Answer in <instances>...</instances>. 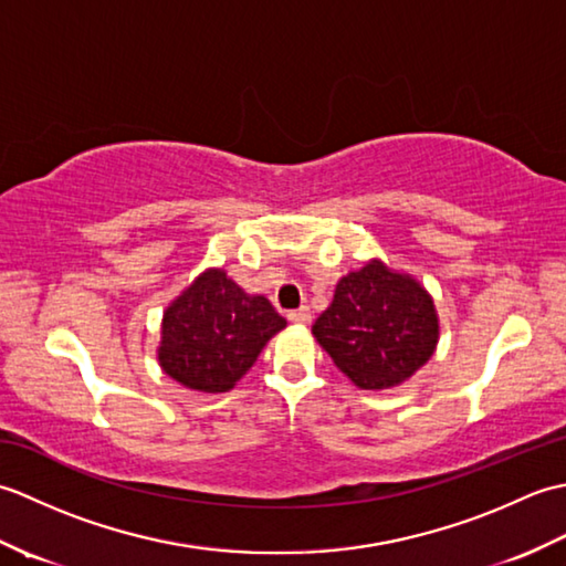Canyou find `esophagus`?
Instances as JSON below:
<instances>
[{
	"instance_id": "34e87169",
	"label": "esophagus",
	"mask_w": 566,
	"mask_h": 566,
	"mask_svg": "<svg viewBox=\"0 0 566 566\" xmlns=\"http://www.w3.org/2000/svg\"><path fill=\"white\" fill-rule=\"evenodd\" d=\"M290 318L292 323H296V326H308L311 323V308L308 306H302V308H296V311H290Z\"/></svg>"
}]
</instances>
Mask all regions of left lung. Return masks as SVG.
Masks as SVG:
<instances>
[{
	"label": "left lung",
	"mask_w": 566,
	"mask_h": 566,
	"mask_svg": "<svg viewBox=\"0 0 566 566\" xmlns=\"http://www.w3.org/2000/svg\"><path fill=\"white\" fill-rule=\"evenodd\" d=\"M314 335L359 389H389L428 363L440 326L436 304L411 274L371 260L338 282Z\"/></svg>",
	"instance_id": "8db88e82"
}]
</instances>
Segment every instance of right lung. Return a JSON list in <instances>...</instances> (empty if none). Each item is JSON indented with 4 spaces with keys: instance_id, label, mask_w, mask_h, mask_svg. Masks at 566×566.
I'll return each mask as SVG.
<instances>
[{
    "instance_id": "add662e5",
    "label": "right lung",
    "mask_w": 566,
    "mask_h": 566,
    "mask_svg": "<svg viewBox=\"0 0 566 566\" xmlns=\"http://www.w3.org/2000/svg\"><path fill=\"white\" fill-rule=\"evenodd\" d=\"M284 326L268 298L245 294L223 270H207L165 311L160 367L187 389L221 394Z\"/></svg>"
}]
</instances>
